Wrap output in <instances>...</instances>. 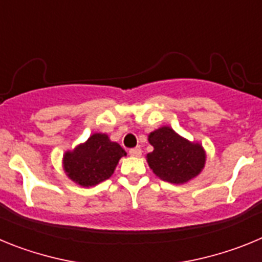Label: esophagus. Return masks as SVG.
Wrapping results in <instances>:
<instances>
[{"mask_svg":"<svg viewBox=\"0 0 262 262\" xmlns=\"http://www.w3.org/2000/svg\"><path fill=\"white\" fill-rule=\"evenodd\" d=\"M128 154H129V156L139 157V156H140V155H142V149H140V148H139V147L131 148V149H129V151H128Z\"/></svg>","mask_w":262,"mask_h":262,"instance_id":"esophagus-1","label":"esophagus"}]
</instances>
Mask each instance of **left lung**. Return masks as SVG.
<instances>
[{
	"mask_svg": "<svg viewBox=\"0 0 262 262\" xmlns=\"http://www.w3.org/2000/svg\"><path fill=\"white\" fill-rule=\"evenodd\" d=\"M154 151L147 155L148 165L157 177L172 184H184L200 174L206 156L201 144L187 142L169 127L149 134Z\"/></svg>",
	"mask_w": 262,
	"mask_h": 262,
	"instance_id": "left-lung-1",
	"label": "left lung"
}]
</instances>
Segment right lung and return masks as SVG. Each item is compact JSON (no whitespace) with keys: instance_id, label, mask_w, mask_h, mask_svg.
Segmentation results:
<instances>
[{"instance_id":"add662e5","label":"right lung","mask_w":262,"mask_h":262,"mask_svg":"<svg viewBox=\"0 0 262 262\" xmlns=\"http://www.w3.org/2000/svg\"><path fill=\"white\" fill-rule=\"evenodd\" d=\"M126 152L118 143L110 142L105 134H94L88 142L67 152L64 170L81 186H93L114 173L118 161Z\"/></svg>"}]
</instances>
